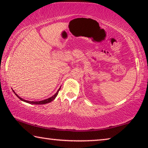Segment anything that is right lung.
Instances as JSON below:
<instances>
[{
    "instance_id": "right-lung-1",
    "label": "right lung",
    "mask_w": 148,
    "mask_h": 148,
    "mask_svg": "<svg viewBox=\"0 0 148 148\" xmlns=\"http://www.w3.org/2000/svg\"><path fill=\"white\" fill-rule=\"evenodd\" d=\"M60 89H61V87H60L58 91H57L56 93L54 95H53V96H52L51 97H50V98H48V99H45V100H44V101H26V100H24V99H23L22 98H21V97H19L18 95H17L14 91H13L14 92V93L16 94V96L18 97V98L20 100H21V101H24V102H27V103L32 104H45L49 103V102H51L52 101H53V100L56 99V97L57 96V95H58V92H59V91L60 90Z\"/></svg>"
}]
</instances>
